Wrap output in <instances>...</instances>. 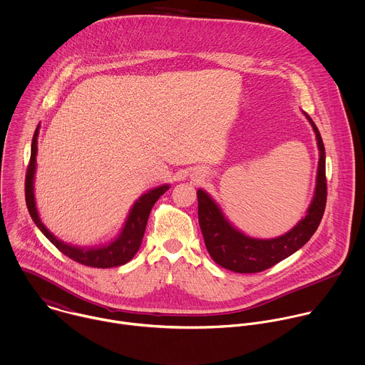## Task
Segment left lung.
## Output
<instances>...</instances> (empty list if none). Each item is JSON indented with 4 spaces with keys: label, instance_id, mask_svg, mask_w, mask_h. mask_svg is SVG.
I'll use <instances>...</instances> for the list:
<instances>
[{
    "label": "left lung",
    "instance_id": "left-lung-1",
    "mask_svg": "<svg viewBox=\"0 0 365 365\" xmlns=\"http://www.w3.org/2000/svg\"><path fill=\"white\" fill-rule=\"evenodd\" d=\"M304 114L315 132L319 150L317 185L305 217L285 235L272 239L245 235L225 217L220 206L209 193L197 189V216L205 245L212 259L222 268L237 274L262 272L301 250L319 226L327 203L325 148L312 118Z\"/></svg>",
    "mask_w": 365,
    "mask_h": 365
}]
</instances>
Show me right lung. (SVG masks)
Returning <instances> with one entry per match:
<instances>
[{"label": "right lung", "mask_w": 365, "mask_h": 365, "mask_svg": "<svg viewBox=\"0 0 365 365\" xmlns=\"http://www.w3.org/2000/svg\"><path fill=\"white\" fill-rule=\"evenodd\" d=\"M38 129L37 126L36 133L33 136V143H31V158H30V165L27 169V176H26V202L27 207L30 212L31 219L37 225V227L44 233V236L51 242V244L63 252L66 257L71 258L73 261L93 267V268H113V267H120L128 264L139 251L143 235L146 230L148 219L150 215V210L156 200L166 192L169 190V185H162L155 189H150L149 192L143 193L132 206L129 210V215L126 217V222L121 227L120 233L117 237H114L111 242L101 247H90V248H83V247H73L68 244H64L63 240L56 237L41 222L38 216V210L36 206V197H34V175H36V156H37V138H38Z\"/></svg>", "instance_id": "add662e5"}]
</instances>
